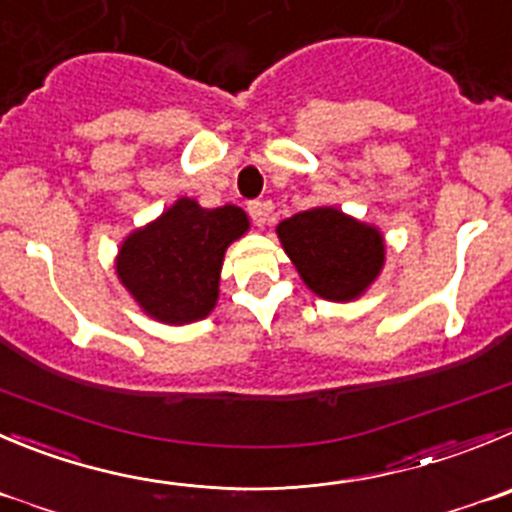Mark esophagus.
<instances>
[{
  "instance_id": "esophagus-1",
  "label": "esophagus",
  "mask_w": 512,
  "mask_h": 512,
  "mask_svg": "<svg viewBox=\"0 0 512 512\" xmlns=\"http://www.w3.org/2000/svg\"><path fill=\"white\" fill-rule=\"evenodd\" d=\"M271 211H274V203H271V201H251V203H248V216H251V221L256 223V226H266Z\"/></svg>"
}]
</instances>
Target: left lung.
<instances>
[{"mask_svg":"<svg viewBox=\"0 0 512 512\" xmlns=\"http://www.w3.org/2000/svg\"><path fill=\"white\" fill-rule=\"evenodd\" d=\"M276 233L304 284L321 299H359L384 266L382 233L332 206L296 213Z\"/></svg>","mask_w":512,"mask_h":512,"instance_id":"8db88e82","label":"left lung"}]
</instances>
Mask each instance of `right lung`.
I'll return each instance as SVG.
<instances>
[{"label":"right lung","instance_id":"right-lung-1","mask_svg":"<svg viewBox=\"0 0 512 512\" xmlns=\"http://www.w3.org/2000/svg\"><path fill=\"white\" fill-rule=\"evenodd\" d=\"M248 231L238 206L201 208L178 198L118 251V279L140 309L163 324L206 319L218 301L223 253Z\"/></svg>","mask_w":512,"mask_h":512}]
</instances>
